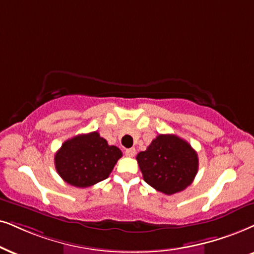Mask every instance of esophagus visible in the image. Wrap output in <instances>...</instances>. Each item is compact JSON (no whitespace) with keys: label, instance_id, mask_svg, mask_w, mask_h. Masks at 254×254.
Segmentation results:
<instances>
[{"label":"esophagus","instance_id":"34e87169","mask_svg":"<svg viewBox=\"0 0 254 254\" xmlns=\"http://www.w3.org/2000/svg\"><path fill=\"white\" fill-rule=\"evenodd\" d=\"M136 155V150L133 149V147H131V149H127L125 150V156L127 157H133Z\"/></svg>","mask_w":254,"mask_h":254}]
</instances>
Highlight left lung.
<instances>
[{
  "instance_id": "left-lung-1",
  "label": "left lung",
  "mask_w": 254,
  "mask_h": 254,
  "mask_svg": "<svg viewBox=\"0 0 254 254\" xmlns=\"http://www.w3.org/2000/svg\"><path fill=\"white\" fill-rule=\"evenodd\" d=\"M136 159L144 181L165 194L185 190L198 172L197 152L176 134H158Z\"/></svg>"
}]
</instances>
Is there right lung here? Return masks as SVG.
Segmentation results:
<instances>
[{"label": "right lung", "instance_id": "1", "mask_svg": "<svg viewBox=\"0 0 254 254\" xmlns=\"http://www.w3.org/2000/svg\"><path fill=\"white\" fill-rule=\"evenodd\" d=\"M122 151L109 145L97 131L65 140L55 155L61 178L76 188H88L109 177Z\"/></svg>", "mask_w": 254, "mask_h": 254}]
</instances>
